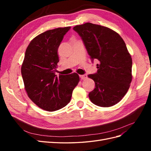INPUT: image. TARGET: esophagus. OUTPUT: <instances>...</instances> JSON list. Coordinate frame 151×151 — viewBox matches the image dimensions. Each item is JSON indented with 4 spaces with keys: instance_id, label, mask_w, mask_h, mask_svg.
Wrapping results in <instances>:
<instances>
[{
    "instance_id": "obj_1",
    "label": "esophagus",
    "mask_w": 151,
    "mask_h": 151,
    "mask_svg": "<svg viewBox=\"0 0 151 151\" xmlns=\"http://www.w3.org/2000/svg\"><path fill=\"white\" fill-rule=\"evenodd\" d=\"M80 77L81 79H85L86 78H87V75L86 74H84V75H81Z\"/></svg>"
}]
</instances>
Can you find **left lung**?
<instances>
[{
    "mask_svg": "<svg viewBox=\"0 0 151 151\" xmlns=\"http://www.w3.org/2000/svg\"><path fill=\"white\" fill-rule=\"evenodd\" d=\"M73 29L81 36L92 62L99 61L97 72L88 75L95 83L90 100L101 107L113 106L124 97L132 79V60L125 43L116 32L90 22Z\"/></svg>",
    "mask_w": 151,
    "mask_h": 151,
    "instance_id": "obj_1",
    "label": "left lung"
}]
</instances>
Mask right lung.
I'll return each mask as SVG.
<instances>
[{
  "label": "right lung",
  "mask_w": 151,
  "mask_h": 151,
  "mask_svg": "<svg viewBox=\"0 0 151 151\" xmlns=\"http://www.w3.org/2000/svg\"><path fill=\"white\" fill-rule=\"evenodd\" d=\"M70 27L50 29L36 36L27 47L21 74L29 98L48 111L62 108L70 102L79 76L55 75L58 48Z\"/></svg>",
  "instance_id": "1"
}]
</instances>
